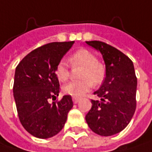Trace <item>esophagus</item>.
Returning <instances> with one entry per match:
<instances>
[{"instance_id": "esophagus-1", "label": "esophagus", "mask_w": 152, "mask_h": 152, "mask_svg": "<svg viewBox=\"0 0 152 152\" xmlns=\"http://www.w3.org/2000/svg\"><path fill=\"white\" fill-rule=\"evenodd\" d=\"M72 101L74 104H77L79 101H80V99L79 98H76V97H73L72 98Z\"/></svg>"}]
</instances>
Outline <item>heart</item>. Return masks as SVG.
Masks as SVG:
<instances>
[{"label": "heart", "instance_id": "b5f03b06", "mask_svg": "<svg viewBox=\"0 0 152 152\" xmlns=\"http://www.w3.org/2000/svg\"><path fill=\"white\" fill-rule=\"evenodd\" d=\"M73 66H81L83 70L80 81H71L63 86V92L72 97H81L95 85L100 84L104 77V66L98 62L96 55L87 49H80L70 57ZM55 74L60 81H66L69 78V67L64 60H60L55 67Z\"/></svg>", "mask_w": 152, "mask_h": 152}]
</instances>
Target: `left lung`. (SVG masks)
Returning <instances> with one entry per match:
<instances>
[{"mask_svg": "<svg viewBox=\"0 0 152 152\" xmlns=\"http://www.w3.org/2000/svg\"><path fill=\"white\" fill-rule=\"evenodd\" d=\"M86 43L101 53L105 65L103 84L94 92L100 101L92 100L86 120L96 134L113 136L125 129L135 113L137 80L134 66L122 52L104 42Z\"/></svg>", "mask_w": 152, "mask_h": 152, "instance_id": "1", "label": "left lung"}]
</instances>
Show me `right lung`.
<instances>
[{
    "label": "right lung",
    "instance_id": "right-lung-1",
    "mask_svg": "<svg viewBox=\"0 0 152 152\" xmlns=\"http://www.w3.org/2000/svg\"><path fill=\"white\" fill-rule=\"evenodd\" d=\"M74 41L52 42L29 53L17 66L14 98L20 121L27 132L38 138L58 134L73 106L70 95L49 103L60 93L55 67Z\"/></svg>",
    "mask_w": 152,
    "mask_h": 152
}]
</instances>
